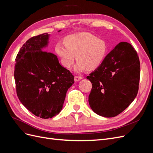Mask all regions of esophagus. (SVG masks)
<instances>
[{
	"label": "esophagus",
	"instance_id": "34e87169",
	"mask_svg": "<svg viewBox=\"0 0 153 153\" xmlns=\"http://www.w3.org/2000/svg\"><path fill=\"white\" fill-rule=\"evenodd\" d=\"M82 79V76H75V82L80 81Z\"/></svg>",
	"mask_w": 153,
	"mask_h": 153
}]
</instances>
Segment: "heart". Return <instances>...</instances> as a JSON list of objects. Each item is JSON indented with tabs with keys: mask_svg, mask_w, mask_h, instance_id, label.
I'll use <instances>...</instances> for the list:
<instances>
[{
	"mask_svg": "<svg viewBox=\"0 0 153 153\" xmlns=\"http://www.w3.org/2000/svg\"><path fill=\"white\" fill-rule=\"evenodd\" d=\"M66 42L59 41L55 45V52L61 58L62 65L70 68L75 59L77 62L75 71L81 72L94 69L102 62L107 52V46L103 39L90 33H80L69 36Z\"/></svg>",
	"mask_w": 153,
	"mask_h": 153,
	"instance_id": "obj_1",
	"label": "heart"
}]
</instances>
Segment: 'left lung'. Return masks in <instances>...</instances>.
Here are the masks:
<instances>
[{"instance_id":"obj_1","label":"left lung","mask_w":153,"mask_h":153,"mask_svg":"<svg viewBox=\"0 0 153 153\" xmlns=\"http://www.w3.org/2000/svg\"><path fill=\"white\" fill-rule=\"evenodd\" d=\"M139 58L127 42H121L101 65L87 76L92 85L89 96L91 109L101 116L113 117L135 100L140 75Z\"/></svg>"}]
</instances>
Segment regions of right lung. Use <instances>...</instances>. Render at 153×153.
I'll return each instance as SVG.
<instances>
[{
	"label": "right lung",
	"instance_id": "add662e5",
	"mask_svg": "<svg viewBox=\"0 0 153 153\" xmlns=\"http://www.w3.org/2000/svg\"><path fill=\"white\" fill-rule=\"evenodd\" d=\"M49 36L44 33L26 41L17 54L14 73L21 103L43 119L59 114L74 83V76L60 64L56 55L45 51Z\"/></svg>",
	"mask_w": 153,
	"mask_h": 153
}]
</instances>
